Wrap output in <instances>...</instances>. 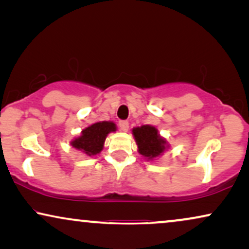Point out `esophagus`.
Returning a JSON list of instances; mask_svg holds the SVG:
<instances>
[{
    "instance_id": "34e87169",
    "label": "esophagus",
    "mask_w": 249,
    "mask_h": 249,
    "mask_svg": "<svg viewBox=\"0 0 249 249\" xmlns=\"http://www.w3.org/2000/svg\"><path fill=\"white\" fill-rule=\"evenodd\" d=\"M119 128H121V131L123 132H127L128 131V122L126 121H121L119 122Z\"/></svg>"
}]
</instances>
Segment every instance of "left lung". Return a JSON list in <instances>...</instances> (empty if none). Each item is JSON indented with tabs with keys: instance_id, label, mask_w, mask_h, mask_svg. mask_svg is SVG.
I'll return each instance as SVG.
<instances>
[{
	"instance_id": "1",
	"label": "left lung",
	"mask_w": 249,
	"mask_h": 249,
	"mask_svg": "<svg viewBox=\"0 0 249 249\" xmlns=\"http://www.w3.org/2000/svg\"><path fill=\"white\" fill-rule=\"evenodd\" d=\"M134 140L137 142L138 151L142 157L148 160H154L167 150L168 143L158 130L152 125H142L132 130Z\"/></svg>"
}]
</instances>
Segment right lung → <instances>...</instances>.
<instances>
[{"label": "right lung", "instance_id": "right-lung-1", "mask_svg": "<svg viewBox=\"0 0 249 249\" xmlns=\"http://www.w3.org/2000/svg\"><path fill=\"white\" fill-rule=\"evenodd\" d=\"M116 130H117V127H116L114 122H97L84 128L81 135L71 142V145L72 148L84 152L85 155L90 156V157L95 156L100 154L104 149L107 135Z\"/></svg>", "mask_w": 249, "mask_h": 249}]
</instances>
